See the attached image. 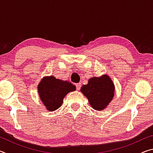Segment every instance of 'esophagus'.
Here are the masks:
<instances>
[{"mask_svg":"<svg viewBox=\"0 0 153 153\" xmlns=\"http://www.w3.org/2000/svg\"><path fill=\"white\" fill-rule=\"evenodd\" d=\"M81 84H80V83H77V84H76V89L77 90H79V89H80V88H81Z\"/></svg>","mask_w":153,"mask_h":153,"instance_id":"esophagus-1","label":"esophagus"}]
</instances>
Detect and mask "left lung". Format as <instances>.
I'll list each match as a JSON object with an SVG mask.
<instances>
[{"mask_svg": "<svg viewBox=\"0 0 153 153\" xmlns=\"http://www.w3.org/2000/svg\"><path fill=\"white\" fill-rule=\"evenodd\" d=\"M81 91L95 110H102L113 99L115 86L110 77L103 75L90 78L87 85H83Z\"/></svg>", "mask_w": 153, "mask_h": 153, "instance_id": "obj_1", "label": "left lung"}]
</instances>
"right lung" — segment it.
Returning a JSON list of instances; mask_svg holds the SVG:
<instances>
[{
    "mask_svg": "<svg viewBox=\"0 0 153 153\" xmlns=\"http://www.w3.org/2000/svg\"><path fill=\"white\" fill-rule=\"evenodd\" d=\"M40 99L48 111H55L61 107L67 93L76 90V86L67 81L45 77L38 84Z\"/></svg>",
    "mask_w": 153,
    "mask_h": 153,
    "instance_id": "obj_1",
    "label": "right lung"
}]
</instances>
